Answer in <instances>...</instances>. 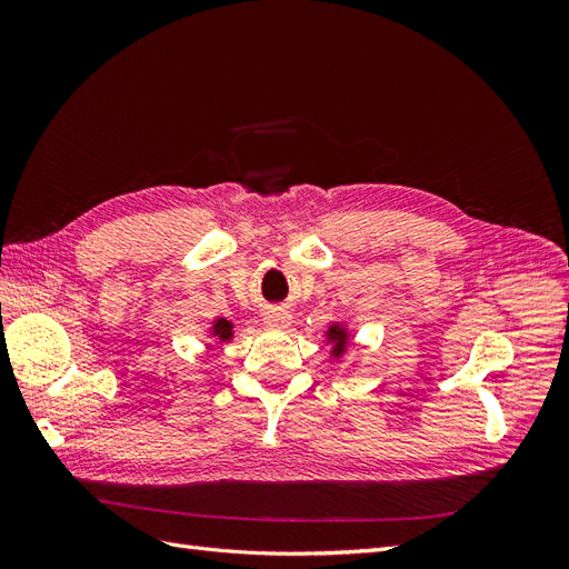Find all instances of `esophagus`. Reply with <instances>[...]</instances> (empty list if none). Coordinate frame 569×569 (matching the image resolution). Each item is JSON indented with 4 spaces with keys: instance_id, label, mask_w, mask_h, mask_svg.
<instances>
[{
    "instance_id": "1",
    "label": "esophagus",
    "mask_w": 569,
    "mask_h": 569,
    "mask_svg": "<svg viewBox=\"0 0 569 569\" xmlns=\"http://www.w3.org/2000/svg\"><path fill=\"white\" fill-rule=\"evenodd\" d=\"M263 322L268 327H274V330H284V327H289L291 322V316L284 311V308H270V311H266L263 316Z\"/></svg>"
}]
</instances>
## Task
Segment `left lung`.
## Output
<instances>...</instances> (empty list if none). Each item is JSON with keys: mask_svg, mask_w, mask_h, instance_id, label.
Masks as SVG:
<instances>
[{"mask_svg": "<svg viewBox=\"0 0 569 569\" xmlns=\"http://www.w3.org/2000/svg\"><path fill=\"white\" fill-rule=\"evenodd\" d=\"M330 339H335V353L339 356L343 351V347H347V332L341 330V327H330Z\"/></svg>", "mask_w": 569, "mask_h": 569, "instance_id": "left-lung-1", "label": "left lung"}]
</instances>
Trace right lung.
Segmentation results:
<instances>
[{
	"instance_id": "1",
	"label": "right lung",
	"mask_w": 569,
	"mask_h": 569,
	"mask_svg": "<svg viewBox=\"0 0 569 569\" xmlns=\"http://www.w3.org/2000/svg\"><path fill=\"white\" fill-rule=\"evenodd\" d=\"M213 337H218L220 341H226V339H230L232 337V322H228V320H218L216 325H213Z\"/></svg>"
}]
</instances>
